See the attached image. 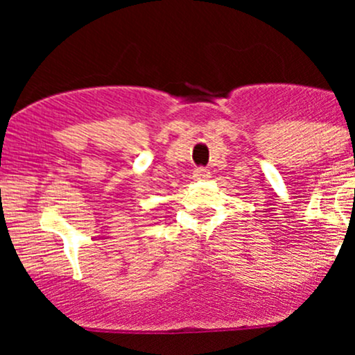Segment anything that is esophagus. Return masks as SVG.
Instances as JSON below:
<instances>
[{"instance_id": "34e87169", "label": "esophagus", "mask_w": 355, "mask_h": 355, "mask_svg": "<svg viewBox=\"0 0 355 355\" xmlns=\"http://www.w3.org/2000/svg\"><path fill=\"white\" fill-rule=\"evenodd\" d=\"M193 177L197 178V180H200V178H209L210 172L205 168V166H197V168L193 170Z\"/></svg>"}]
</instances>
